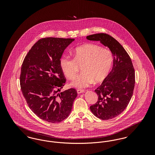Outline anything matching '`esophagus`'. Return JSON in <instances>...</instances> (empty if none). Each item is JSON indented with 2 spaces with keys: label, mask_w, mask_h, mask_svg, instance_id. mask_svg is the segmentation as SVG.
<instances>
[{
  "label": "esophagus",
  "mask_w": 155,
  "mask_h": 155,
  "mask_svg": "<svg viewBox=\"0 0 155 155\" xmlns=\"http://www.w3.org/2000/svg\"><path fill=\"white\" fill-rule=\"evenodd\" d=\"M77 93H78V94H81V93H82V92H84V91L83 89H77Z\"/></svg>",
  "instance_id": "esophagus-1"
}]
</instances>
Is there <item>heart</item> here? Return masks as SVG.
<instances>
[{
    "label": "heart",
    "instance_id": "1",
    "mask_svg": "<svg viewBox=\"0 0 155 155\" xmlns=\"http://www.w3.org/2000/svg\"><path fill=\"white\" fill-rule=\"evenodd\" d=\"M73 59L63 55L60 59L61 69L67 78L73 80L82 67V73L77 76L71 85L84 88L101 82L107 77L113 63V55L109 49L94 44H87L76 48Z\"/></svg>",
    "mask_w": 155,
    "mask_h": 155
}]
</instances>
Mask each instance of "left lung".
I'll return each instance as SVG.
<instances>
[{
    "label": "left lung",
    "mask_w": 155,
    "mask_h": 155,
    "mask_svg": "<svg viewBox=\"0 0 155 155\" xmlns=\"http://www.w3.org/2000/svg\"><path fill=\"white\" fill-rule=\"evenodd\" d=\"M89 41H99L109 48L113 55V66L102 84L95 90L98 96L90 106L92 113L103 120L118 116L127 107L133 95L135 83V70L124 48L110 35L99 33L87 37Z\"/></svg>",
    "instance_id": "left-lung-1"
}]
</instances>
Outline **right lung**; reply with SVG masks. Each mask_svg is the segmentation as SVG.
Wrapping results in <instances>:
<instances>
[{
	"label": "right lung",
	"mask_w": 155,
	"mask_h": 155,
	"mask_svg": "<svg viewBox=\"0 0 155 155\" xmlns=\"http://www.w3.org/2000/svg\"><path fill=\"white\" fill-rule=\"evenodd\" d=\"M74 40L53 37L40 39L22 62L20 76L22 95L30 109L49 123H58L67 118L77 96L74 88L60 92L66 79L60 59Z\"/></svg>",
	"instance_id": "obj_1"
}]
</instances>
